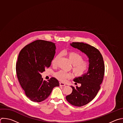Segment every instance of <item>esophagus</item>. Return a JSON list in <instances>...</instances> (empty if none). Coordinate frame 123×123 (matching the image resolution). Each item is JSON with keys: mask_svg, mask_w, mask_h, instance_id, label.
<instances>
[{"mask_svg": "<svg viewBox=\"0 0 123 123\" xmlns=\"http://www.w3.org/2000/svg\"><path fill=\"white\" fill-rule=\"evenodd\" d=\"M59 85H60V86H66V85L64 83H61V82L59 83Z\"/></svg>", "mask_w": 123, "mask_h": 123, "instance_id": "1", "label": "esophagus"}]
</instances>
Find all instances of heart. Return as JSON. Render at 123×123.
Wrapping results in <instances>:
<instances>
[{
	"instance_id": "heart-1",
	"label": "heart",
	"mask_w": 123,
	"mask_h": 123,
	"mask_svg": "<svg viewBox=\"0 0 123 123\" xmlns=\"http://www.w3.org/2000/svg\"><path fill=\"white\" fill-rule=\"evenodd\" d=\"M67 55L72 64V70L77 77H80L85 75L89 70L90 63L88 61L84 60V57L83 55L74 51L68 52ZM61 56V53L58 54L53 60L52 64L56 65L58 59ZM55 77L60 80L65 81L70 79L72 74L64 70H59L55 74Z\"/></svg>"
}]
</instances>
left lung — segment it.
I'll return each instance as SVG.
<instances>
[{
  "label": "left lung",
  "mask_w": 123,
  "mask_h": 123,
  "mask_svg": "<svg viewBox=\"0 0 123 123\" xmlns=\"http://www.w3.org/2000/svg\"><path fill=\"white\" fill-rule=\"evenodd\" d=\"M70 45L86 54L90 63L87 72L74 80L75 82L80 84L81 86L75 88L71 86L72 93L66 97L70 104L81 107L92 101L100 89L105 72L104 63L101 53L95 47L83 43L73 42Z\"/></svg>",
  "instance_id": "8db88e82"
}]
</instances>
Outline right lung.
Here are the masks:
<instances>
[{"mask_svg": "<svg viewBox=\"0 0 123 123\" xmlns=\"http://www.w3.org/2000/svg\"><path fill=\"white\" fill-rule=\"evenodd\" d=\"M55 49L54 43L39 39L26 45L19 53L16 65L17 78L25 95L32 101L44 100L55 87L59 86L56 78L45 81L40 74L50 67Z\"/></svg>", "mask_w": 123, "mask_h": 123, "instance_id": "1", "label": "right lung"}]
</instances>
